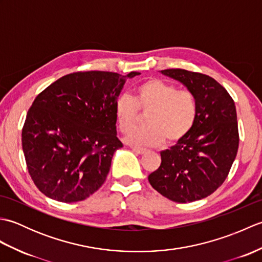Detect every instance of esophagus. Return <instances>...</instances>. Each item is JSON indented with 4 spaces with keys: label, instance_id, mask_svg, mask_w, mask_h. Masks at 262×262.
<instances>
[{
    "label": "esophagus",
    "instance_id": "1",
    "mask_svg": "<svg viewBox=\"0 0 262 262\" xmlns=\"http://www.w3.org/2000/svg\"><path fill=\"white\" fill-rule=\"evenodd\" d=\"M133 151H134L136 154H144L147 152L146 148H142V147H132Z\"/></svg>",
    "mask_w": 262,
    "mask_h": 262
}]
</instances>
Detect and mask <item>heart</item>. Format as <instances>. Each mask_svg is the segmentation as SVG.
Returning a JSON list of instances; mask_svg holds the SVG:
<instances>
[{
    "label": "heart",
    "mask_w": 262,
    "mask_h": 262,
    "mask_svg": "<svg viewBox=\"0 0 262 262\" xmlns=\"http://www.w3.org/2000/svg\"><path fill=\"white\" fill-rule=\"evenodd\" d=\"M138 109H149L147 126L132 132L126 142L136 146H157L164 140L166 144L182 140L196 121L198 107L192 92L178 90L160 79H148L136 88L134 99L121 96L116 101V120L122 133H129L137 125Z\"/></svg>",
    "instance_id": "1"
}]
</instances>
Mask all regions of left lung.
Here are the masks:
<instances>
[{"label": "left lung", "mask_w": 262, "mask_h": 262, "mask_svg": "<svg viewBox=\"0 0 262 262\" xmlns=\"http://www.w3.org/2000/svg\"><path fill=\"white\" fill-rule=\"evenodd\" d=\"M179 81L197 99V118L188 134L161 151L151 186L176 203H191L213 193L229 174L238 148L235 103L213 77L181 69L160 71Z\"/></svg>", "instance_id": "left-lung-1"}]
</instances>
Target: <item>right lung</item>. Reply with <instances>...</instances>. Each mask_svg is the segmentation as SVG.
<instances>
[{
  "instance_id": "add662e5",
  "label": "right lung",
  "mask_w": 262,
  "mask_h": 262,
  "mask_svg": "<svg viewBox=\"0 0 262 262\" xmlns=\"http://www.w3.org/2000/svg\"><path fill=\"white\" fill-rule=\"evenodd\" d=\"M140 74L76 72L38 94L22 129V149L31 179L45 196L75 203L103 185L122 147L116 101L126 80Z\"/></svg>"
}]
</instances>
